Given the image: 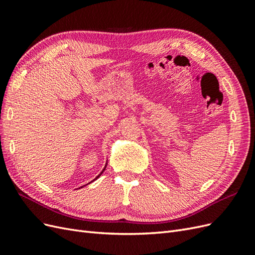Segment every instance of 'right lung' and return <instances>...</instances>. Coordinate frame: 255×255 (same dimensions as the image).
<instances>
[{"instance_id":"1","label":"right lung","mask_w":255,"mask_h":255,"mask_svg":"<svg viewBox=\"0 0 255 255\" xmlns=\"http://www.w3.org/2000/svg\"><path fill=\"white\" fill-rule=\"evenodd\" d=\"M106 165H107V163H106V164H105V167H104V168H103V170H102V171H101V173H100V174H99V175H98V176H97V177H96V179H95V180H97V179H98V177H99V176H100V175H101V174H102V173H103V172H104V170H105V168H106ZM95 180H94V181H95ZM88 184H89V183H88ZM80 188H82V187H80Z\"/></svg>"}]
</instances>
